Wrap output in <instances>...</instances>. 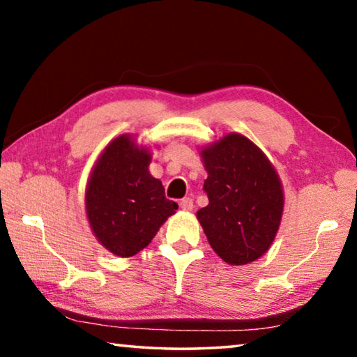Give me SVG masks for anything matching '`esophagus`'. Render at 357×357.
I'll use <instances>...</instances> for the list:
<instances>
[{"mask_svg": "<svg viewBox=\"0 0 357 357\" xmlns=\"http://www.w3.org/2000/svg\"><path fill=\"white\" fill-rule=\"evenodd\" d=\"M179 206H181V209L185 211V213H189V211L193 209V200L189 197L183 198V200H181V203H179Z\"/></svg>", "mask_w": 357, "mask_h": 357, "instance_id": "esophagus-1", "label": "esophagus"}]
</instances>
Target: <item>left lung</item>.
I'll return each instance as SVG.
<instances>
[{"label":"left lung","mask_w":357,"mask_h":357,"mask_svg":"<svg viewBox=\"0 0 357 357\" xmlns=\"http://www.w3.org/2000/svg\"><path fill=\"white\" fill-rule=\"evenodd\" d=\"M209 204L197 213L208 243L223 261L261 258L279 231L285 195L274 165L249 138L229 132L200 151Z\"/></svg>","instance_id":"1"}]
</instances>
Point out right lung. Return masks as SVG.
<instances>
[{
	"label": "right lung",
	"mask_w": 357,
	"mask_h": 357,
	"mask_svg": "<svg viewBox=\"0 0 357 357\" xmlns=\"http://www.w3.org/2000/svg\"><path fill=\"white\" fill-rule=\"evenodd\" d=\"M151 148L123 134L107 144L89 173L84 211L91 231L108 252L129 258L143 250L178 204L149 173Z\"/></svg>",
	"instance_id": "add662e5"
}]
</instances>
